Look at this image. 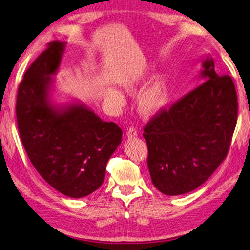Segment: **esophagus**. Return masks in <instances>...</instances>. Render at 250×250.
Wrapping results in <instances>:
<instances>
[{
	"instance_id": "esophagus-1",
	"label": "esophagus",
	"mask_w": 250,
	"mask_h": 250,
	"mask_svg": "<svg viewBox=\"0 0 250 250\" xmlns=\"http://www.w3.org/2000/svg\"><path fill=\"white\" fill-rule=\"evenodd\" d=\"M138 135L137 133V129L135 128H130L128 131H126V138L128 139H133Z\"/></svg>"
}]
</instances>
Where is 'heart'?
I'll use <instances>...</instances> for the list:
<instances>
[{
  "mask_svg": "<svg viewBox=\"0 0 250 250\" xmlns=\"http://www.w3.org/2000/svg\"><path fill=\"white\" fill-rule=\"evenodd\" d=\"M149 75H128L121 79V87L130 95L137 94L139 88L146 82ZM167 74H158L149 84V87L142 91L138 99V110L146 119H151L160 115L167 108L170 103V88ZM107 99L113 107L121 109L125 104V96L115 88L107 91Z\"/></svg>",
  "mask_w": 250,
  "mask_h": 250,
  "instance_id": "heart-1",
  "label": "heart"
}]
</instances>
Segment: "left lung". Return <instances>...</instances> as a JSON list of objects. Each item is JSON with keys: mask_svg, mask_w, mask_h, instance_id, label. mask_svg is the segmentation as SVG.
<instances>
[{"mask_svg": "<svg viewBox=\"0 0 250 250\" xmlns=\"http://www.w3.org/2000/svg\"><path fill=\"white\" fill-rule=\"evenodd\" d=\"M205 80L145 128L152 183L175 196L192 192L213 174L229 150L238 103L229 76H218L210 55L202 59Z\"/></svg>", "mask_w": 250, "mask_h": 250, "instance_id": "left-lung-1", "label": "left lung"}]
</instances>
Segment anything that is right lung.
Instances as JSON below:
<instances>
[{"label": "right lung", "mask_w": 250, "mask_h": 250, "mask_svg": "<svg viewBox=\"0 0 250 250\" xmlns=\"http://www.w3.org/2000/svg\"><path fill=\"white\" fill-rule=\"evenodd\" d=\"M66 45L52 42L25 73L16 117L21 140L41 176L59 193L80 198L104 183L107 162L121 143L122 130L78 100L56 101L54 76Z\"/></svg>", "instance_id": "add662e5"}]
</instances>
